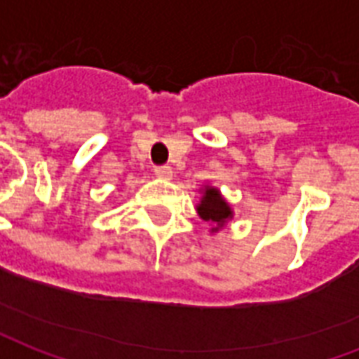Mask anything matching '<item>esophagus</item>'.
<instances>
[{
	"label": "esophagus",
	"instance_id": "obj_1",
	"mask_svg": "<svg viewBox=\"0 0 359 359\" xmlns=\"http://www.w3.org/2000/svg\"><path fill=\"white\" fill-rule=\"evenodd\" d=\"M156 175L159 179H171L172 169L169 165H159V167H156Z\"/></svg>",
	"mask_w": 359,
	"mask_h": 359
}]
</instances>
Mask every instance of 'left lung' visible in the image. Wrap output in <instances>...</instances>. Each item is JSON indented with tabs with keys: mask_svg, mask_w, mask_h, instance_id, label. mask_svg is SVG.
<instances>
[{
	"mask_svg": "<svg viewBox=\"0 0 359 359\" xmlns=\"http://www.w3.org/2000/svg\"><path fill=\"white\" fill-rule=\"evenodd\" d=\"M198 215L213 225L211 233H217L221 226L229 223V219H233V210L231 205L225 202V198L221 196L217 188L205 187L203 188V196L200 203H198Z\"/></svg>",
	"mask_w": 359,
	"mask_h": 359,
	"instance_id": "1",
	"label": "left lung"
}]
</instances>
